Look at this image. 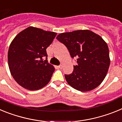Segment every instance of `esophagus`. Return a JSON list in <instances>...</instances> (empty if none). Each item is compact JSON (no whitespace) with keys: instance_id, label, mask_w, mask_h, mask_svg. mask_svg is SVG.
Wrapping results in <instances>:
<instances>
[{"instance_id":"1","label":"esophagus","mask_w":122,"mask_h":122,"mask_svg":"<svg viewBox=\"0 0 122 122\" xmlns=\"http://www.w3.org/2000/svg\"><path fill=\"white\" fill-rule=\"evenodd\" d=\"M58 67H59L60 69H62V68H63V66H62V65H60L59 66H58Z\"/></svg>"}]
</instances>
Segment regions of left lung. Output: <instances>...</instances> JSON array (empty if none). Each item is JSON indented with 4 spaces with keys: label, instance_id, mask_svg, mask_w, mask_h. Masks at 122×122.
I'll use <instances>...</instances> for the list:
<instances>
[{
    "label": "left lung",
    "instance_id": "8db88e82",
    "mask_svg": "<svg viewBox=\"0 0 122 122\" xmlns=\"http://www.w3.org/2000/svg\"><path fill=\"white\" fill-rule=\"evenodd\" d=\"M56 38L67 48L72 58H77L73 73L65 74L68 84L81 92L97 88L110 65L109 48L104 40L89 30L62 33Z\"/></svg>",
    "mask_w": 122,
    "mask_h": 122
}]
</instances>
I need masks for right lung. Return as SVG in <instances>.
Masks as SVG:
<instances>
[{
    "label": "right lung",
    "instance_id": "obj_1",
    "mask_svg": "<svg viewBox=\"0 0 122 122\" xmlns=\"http://www.w3.org/2000/svg\"><path fill=\"white\" fill-rule=\"evenodd\" d=\"M56 35V32L29 27L11 41L8 52V66L13 77L21 87L29 90H39L50 81L55 68L48 62L46 49Z\"/></svg>",
    "mask_w": 122,
    "mask_h": 122
}]
</instances>
